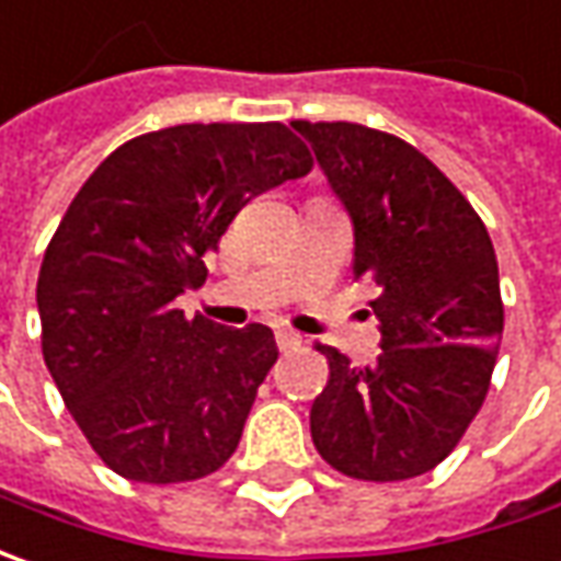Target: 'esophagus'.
Wrapping results in <instances>:
<instances>
[{
	"label": "esophagus",
	"instance_id": "obj_1",
	"mask_svg": "<svg viewBox=\"0 0 561 561\" xmlns=\"http://www.w3.org/2000/svg\"><path fill=\"white\" fill-rule=\"evenodd\" d=\"M276 344H279V351H291L300 344V335L291 329H276Z\"/></svg>",
	"mask_w": 561,
	"mask_h": 561
}]
</instances>
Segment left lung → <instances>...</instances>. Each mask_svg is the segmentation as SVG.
Returning a JSON list of instances; mask_svg holds the SVG:
<instances>
[{
    "label": "left lung",
    "instance_id": "8db88e82",
    "mask_svg": "<svg viewBox=\"0 0 561 561\" xmlns=\"http://www.w3.org/2000/svg\"><path fill=\"white\" fill-rule=\"evenodd\" d=\"M319 170L354 226V279H373L381 354L354 366L319 344L329 385L313 400L319 456L351 478L435 469L491 385L503 300L491 236L472 204L410 142L359 124H307Z\"/></svg>",
    "mask_w": 561,
    "mask_h": 561
}]
</instances>
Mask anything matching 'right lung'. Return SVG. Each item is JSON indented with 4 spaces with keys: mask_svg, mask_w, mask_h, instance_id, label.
<instances>
[{
    "mask_svg": "<svg viewBox=\"0 0 561 561\" xmlns=\"http://www.w3.org/2000/svg\"><path fill=\"white\" fill-rule=\"evenodd\" d=\"M282 124H183L111 151L70 202L36 282L43 357L107 469L142 484L217 472L276 363L273 332L185 319L242 204L307 176Z\"/></svg>",
    "mask_w": 561,
    "mask_h": 561,
    "instance_id": "add662e5",
    "label": "right lung"
}]
</instances>
